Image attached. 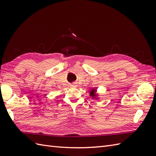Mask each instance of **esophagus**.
<instances>
[{
  "instance_id": "1",
  "label": "esophagus",
  "mask_w": 156,
  "mask_h": 156,
  "mask_svg": "<svg viewBox=\"0 0 156 156\" xmlns=\"http://www.w3.org/2000/svg\"><path fill=\"white\" fill-rule=\"evenodd\" d=\"M72 87H75L76 85H75V84H72Z\"/></svg>"
}]
</instances>
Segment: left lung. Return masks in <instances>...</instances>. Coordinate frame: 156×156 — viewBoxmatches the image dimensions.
Instances as JSON below:
<instances>
[{
    "mask_svg": "<svg viewBox=\"0 0 156 156\" xmlns=\"http://www.w3.org/2000/svg\"><path fill=\"white\" fill-rule=\"evenodd\" d=\"M96 89H94V88L92 89L90 92V96H92V98L95 99L97 97V94H96Z\"/></svg>",
    "mask_w": 156,
    "mask_h": 156,
    "instance_id": "8db88e82",
    "label": "left lung"
}]
</instances>
